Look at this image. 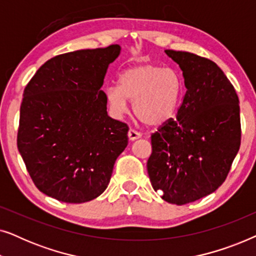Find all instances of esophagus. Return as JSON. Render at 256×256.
Segmentation results:
<instances>
[{
    "label": "esophagus",
    "instance_id": "esophagus-1",
    "mask_svg": "<svg viewBox=\"0 0 256 256\" xmlns=\"http://www.w3.org/2000/svg\"><path fill=\"white\" fill-rule=\"evenodd\" d=\"M141 134H140L138 132H136V130H134V129H129V132H128V138H129V141H135V140H138V138H141Z\"/></svg>",
    "mask_w": 256,
    "mask_h": 256
}]
</instances>
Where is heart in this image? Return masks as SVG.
<instances>
[{
    "label": "heart",
    "mask_w": 256,
    "mask_h": 256,
    "mask_svg": "<svg viewBox=\"0 0 256 256\" xmlns=\"http://www.w3.org/2000/svg\"><path fill=\"white\" fill-rule=\"evenodd\" d=\"M183 78L177 70L142 64L124 70L118 85L106 90V100L116 116L127 113L128 100L143 124L158 127L174 118L183 96Z\"/></svg>",
    "instance_id": "heart-1"
}]
</instances>
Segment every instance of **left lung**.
Here are the masks:
<instances>
[{
  "mask_svg": "<svg viewBox=\"0 0 256 256\" xmlns=\"http://www.w3.org/2000/svg\"><path fill=\"white\" fill-rule=\"evenodd\" d=\"M166 54L180 65L186 93L177 118L152 135L146 169L162 199L184 205L225 182L240 148L239 98L216 62L190 52Z\"/></svg>",
  "mask_w": 256,
  "mask_h": 256,
  "instance_id": "left-lung-1",
  "label": "left lung"
}]
</instances>
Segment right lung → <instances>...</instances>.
Here are the masks:
<instances>
[{"label":"right lung","instance_id":"1","mask_svg":"<svg viewBox=\"0 0 256 256\" xmlns=\"http://www.w3.org/2000/svg\"><path fill=\"white\" fill-rule=\"evenodd\" d=\"M120 45L59 54L23 93L17 146L38 190L80 204L99 197L128 144V126L107 114L101 90Z\"/></svg>","mask_w":256,"mask_h":256}]
</instances>
